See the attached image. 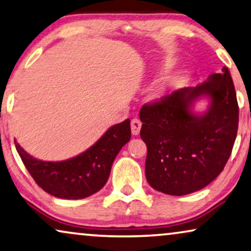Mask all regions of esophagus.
<instances>
[{"mask_svg": "<svg viewBox=\"0 0 251 251\" xmlns=\"http://www.w3.org/2000/svg\"><path fill=\"white\" fill-rule=\"evenodd\" d=\"M140 128H142V122L138 119H132L131 120V132L132 135H139Z\"/></svg>", "mask_w": 251, "mask_h": 251, "instance_id": "34e87169", "label": "esophagus"}]
</instances>
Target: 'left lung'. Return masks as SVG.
Returning <instances> with one entry per match:
<instances>
[{
  "instance_id": "1",
  "label": "left lung",
  "mask_w": 251,
  "mask_h": 251,
  "mask_svg": "<svg viewBox=\"0 0 251 251\" xmlns=\"http://www.w3.org/2000/svg\"><path fill=\"white\" fill-rule=\"evenodd\" d=\"M202 97L211 104L198 115L194 104ZM139 118L151 186L177 197L201 190L224 169L238 132L239 106L228 68L197 87L178 89L144 105Z\"/></svg>"
}]
</instances>
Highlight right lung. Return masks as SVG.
Listing matches in <instances>:
<instances>
[{"mask_svg": "<svg viewBox=\"0 0 251 251\" xmlns=\"http://www.w3.org/2000/svg\"><path fill=\"white\" fill-rule=\"evenodd\" d=\"M131 137L130 120L109 128L97 142L77 156L58 162L37 160L16 143L17 152L39 186L59 199H84L101 190L113 161Z\"/></svg>", "mask_w": 251, "mask_h": 251, "instance_id": "1", "label": "right lung"}]
</instances>
